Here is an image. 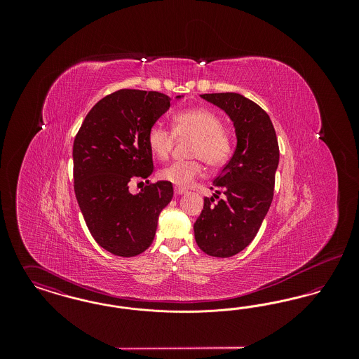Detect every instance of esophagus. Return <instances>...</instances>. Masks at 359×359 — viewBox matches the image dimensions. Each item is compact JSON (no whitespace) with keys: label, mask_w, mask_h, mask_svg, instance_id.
I'll return each mask as SVG.
<instances>
[{"label":"esophagus","mask_w":359,"mask_h":359,"mask_svg":"<svg viewBox=\"0 0 359 359\" xmlns=\"http://www.w3.org/2000/svg\"><path fill=\"white\" fill-rule=\"evenodd\" d=\"M175 194H176L177 196H180V195H184V194H186V189H182V188H175Z\"/></svg>","instance_id":"34e87169"}]
</instances>
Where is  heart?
<instances>
[{"label": "heart", "mask_w": 359, "mask_h": 359, "mask_svg": "<svg viewBox=\"0 0 359 359\" xmlns=\"http://www.w3.org/2000/svg\"><path fill=\"white\" fill-rule=\"evenodd\" d=\"M175 133L157 122L148 132V145L152 154L165 160L171 154L175 135L194 137L191 156L198 157L187 161H175L160 171V177L175 187L187 188L203 173L199 158L211 168H219L229 160L233 145L223 130L221 118L207 109H189L175 116Z\"/></svg>", "instance_id": "1"}]
</instances>
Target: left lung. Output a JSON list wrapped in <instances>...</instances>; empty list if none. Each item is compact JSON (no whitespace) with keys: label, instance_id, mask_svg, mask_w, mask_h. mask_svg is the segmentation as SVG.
<instances>
[{"label":"left lung","instance_id":"1","mask_svg":"<svg viewBox=\"0 0 359 359\" xmlns=\"http://www.w3.org/2000/svg\"><path fill=\"white\" fill-rule=\"evenodd\" d=\"M201 98L229 116L237 137L234 154L212 182L215 194L205 198L194 223L195 241L205 255L226 258L243 250L265 219L280 152L273 123L257 103L237 93L202 94ZM221 190L224 198L219 200ZM214 198L219 202L214 204Z\"/></svg>","mask_w":359,"mask_h":359}]
</instances>
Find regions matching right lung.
Wrapping results in <instances>:
<instances>
[{"mask_svg":"<svg viewBox=\"0 0 359 359\" xmlns=\"http://www.w3.org/2000/svg\"><path fill=\"white\" fill-rule=\"evenodd\" d=\"M170 106L171 98L157 91L118 90L94 104L75 137L78 205L91 236L114 256H137L151 246L158 215L173 196L168 182L148 180L138 194L129 191L132 180L154 172L147 137Z\"/></svg>","mask_w":359,"mask_h":359,"instance_id":"add662e5","label":"right lung"}]
</instances>
